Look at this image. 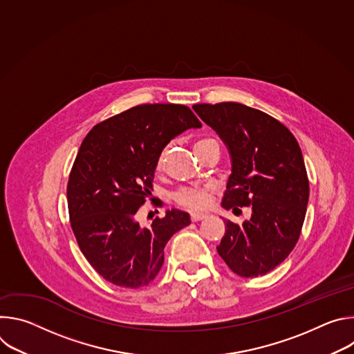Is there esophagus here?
Segmentation results:
<instances>
[{
	"mask_svg": "<svg viewBox=\"0 0 354 354\" xmlns=\"http://www.w3.org/2000/svg\"><path fill=\"white\" fill-rule=\"evenodd\" d=\"M207 216L206 214H198V213H192L190 214V220L193 221V223H196V221H201V220H205Z\"/></svg>",
	"mask_w": 354,
	"mask_h": 354,
	"instance_id": "obj_1",
	"label": "esophagus"
}]
</instances>
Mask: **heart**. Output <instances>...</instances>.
Masks as SVG:
<instances>
[{
  "label": "heart",
  "instance_id": "b5f03b06",
  "mask_svg": "<svg viewBox=\"0 0 354 354\" xmlns=\"http://www.w3.org/2000/svg\"><path fill=\"white\" fill-rule=\"evenodd\" d=\"M212 144H218L214 138H201L194 142V151L197 153L198 149L205 148ZM164 164V156L160 157L158 160V169L162 168ZM212 186H193V187H182L174 193V200L176 203L187 210L198 212V210H205L212 205Z\"/></svg>",
  "mask_w": 354,
  "mask_h": 354
}]
</instances>
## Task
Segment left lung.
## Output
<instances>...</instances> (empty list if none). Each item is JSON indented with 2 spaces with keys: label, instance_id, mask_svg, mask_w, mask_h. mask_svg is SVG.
<instances>
[{
  "label": "left lung",
  "instance_id": "1",
  "mask_svg": "<svg viewBox=\"0 0 354 354\" xmlns=\"http://www.w3.org/2000/svg\"><path fill=\"white\" fill-rule=\"evenodd\" d=\"M193 111L230 151L221 206L252 207L241 225L224 220L218 255L241 277L263 276L290 255L304 224L310 183L301 148L283 123L242 104H198Z\"/></svg>",
  "mask_w": 354,
  "mask_h": 354
}]
</instances>
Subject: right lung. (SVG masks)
<instances>
[{
  "instance_id": "add662e5",
  "label": "right lung",
  "mask_w": 354,
  "mask_h": 354,
  "mask_svg": "<svg viewBox=\"0 0 354 354\" xmlns=\"http://www.w3.org/2000/svg\"><path fill=\"white\" fill-rule=\"evenodd\" d=\"M201 123L185 105H138L100 122L84 138L67 185L71 228L91 266L112 284L138 288L153 281L171 236L190 216L167 210L151 227L136 213L153 190L167 144Z\"/></svg>"
}]
</instances>
